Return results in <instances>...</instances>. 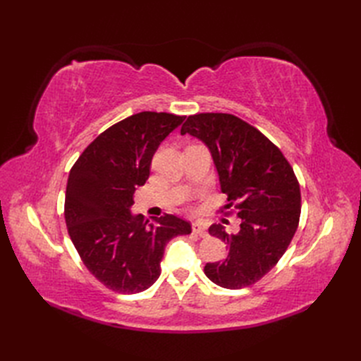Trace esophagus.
I'll use <instances>...</instances> for the list:
<instances>
[{"label": "esophagus", "instance_id": "obj_1", "mask_svg": "<svg viewBox=\"0 0 361 361\" xmlns=\"http://www.w3.org/2000/svg\"><path fill=\"white\" fill-rule=\"evenodd\" d=\"M192 232H194L195 235L202 236V238H204V236L207 235L204 224H203V223H200V221H195V223H192Z\"/></svg>", "mask_w": 361, "mask_h": 361}]
</instances>
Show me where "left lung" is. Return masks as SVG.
<instances>
[{
    "mask_svg": "<svg viewBox=\"0 0 361 361\" xmlns=\"http://www.w3.org/2000/svg\"><path fill=\"white\" fill-rule=\"evenodd\" d=\"M187 133L211 150L228 202L223 215L241 218L238 233L228 235L223 224L209 227V233L223 239L228 251L223 262L206 264L204 274L226 289L248 288L277 265L297 232L298 179L281 150L233 114L188 116L180 128L182 135Z\"/></svg>",
    "mask_w": 361,
    "mask_h": 361,
    "instance_id": "8db88e82",
    "label": "left lung"
}]
</instances>
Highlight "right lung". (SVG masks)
Instances as JSON below:
<instances>
[{
  "label": "right lung",
  "mask_w": 361,
  "mask_h": 361,
  "mask_svg": "<svg viewBox=\"0 0 361 361\" xmlns=\"http://www.w3.org/2000/svg\"><path fill=\"white\" fill-rule=\"evenodd\" d=\"M183 120L155 111L126 117L97 135L71 169L64 199L69 236L90 274L114 292L149 289L161 274L167 243L191 233V224L173 214L150 223L129 211L161 141Z\"/></svg>",
  "instance_id": "add662e5"
}]
</instances>
